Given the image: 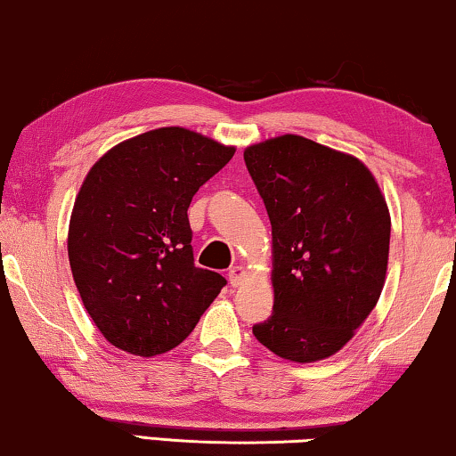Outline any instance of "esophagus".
Listing matches in <instances>:
<instances>
[{
  "label": "esophagus",
  "mask_w": 456,
  "mask_h": 456,
  "mask_svg": "<svg viewBox=\"0 0 456 456\" xmlns=\"http://www.w3.org/2000/svg\"><path fill=\"white\" fill-rule=\"evenodd\" d=\"M228 278H230V284H232V286H240L247 280V270L242 265H234L232 270L228 272Z\"/></svg>",
  "instance_id": "obj_1"
}]
</instances>
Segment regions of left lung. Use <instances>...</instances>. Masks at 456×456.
Listing matches in <instances>:
<instances>
[{
    "label": "left lung",
    "mask_w": 456,
    "mask_h": 456,
    "mask_svg": "<svg viewBox=\"0 0 456 456\" xmlns=\"http://www.w3.org/2000/svg\"><path fill=\"white\" fill-rule=\"evenodd\" d=\"M272 222L273 314L261 345L295 363L340 351L382 295L390 211L363 161L298 134L245 149Z\"/></svg>",
    "instance_id": "8db88e82"
}]
</instances>
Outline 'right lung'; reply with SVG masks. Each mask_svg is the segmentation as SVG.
Masks as SVG:
<instances>
[{"instance_id":"right-lung-1","label":"right lung","mask_w":456,"mask_h":456,"mask_svg":"<svg viewBox=\"0 0 456 456\" xmlns=\"http://www.w3.org/2000/svg\"><path fill=\"white\" fill-rule=\"evenodd\" d=\"M236 147L180 126L126 139L83 180L68 228V259L103 338L139 357L172 351L226 284L195 267L189 205Z\"/></svg>"}]
</instances>
